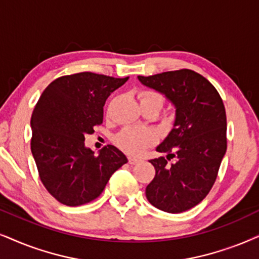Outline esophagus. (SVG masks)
I'll use <instances>...</instances> for the list:
<instances>
[{
    "label": "esophagus",
    "mask_w": 259,
    "mask_h": 259,
    "mask_svg": "<svg viewBox=\"0 0 259 259\" xmlns=\"http://www.w3.org/2000/svg\"><path fill=\"white\" fill-rule=\"evenodd\" d=\"M127 160H129V163H130V165H135V163L140 162V159H137V158H133V156H129V158H127Z\"/></svg>",
    "instance_id": "34e87169"
}]
</instances>
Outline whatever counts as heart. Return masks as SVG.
<instances>
[{"instance_id": "obj_1", "label": "heart", "mask_w": 259, "mask_h": 259, "mask_svg": "<svg viewBox=\"0 0 259 259\" xmlns=\"http://www.w3.org/2000/svg\"><path fill=\"white\" fill-rule=\"evenodd\" d=\"M139 98L140 101L156 99L159 101L160 107L162 105V97L156 92L143 91L139 94ZM154 141H155V135L152 132L147 129H137V127H125L114 137L116 145L132 155H139L147 147L153 145Z\"/></svg>"}]
</instances>
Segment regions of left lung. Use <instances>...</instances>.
<instances>
[{
  "label": "left lung",
  "mask_w": 259,
  "mask_h": 259,
  "mask_svg": "<svg viewBox=\"0 0 259 259\" xmlns=\"http://www.w3.org/2000/svg\"><path fill=\"white\" fill-rule=\"evenodd\" d=\"M137 78L163 94L176 109L172 130L156 147V152L167 155L149 160L155 177L147 185L146 197L162 211L189 210L209 194L227 149L224 103L217 88L194 70ZM173 157L176 162L169 165Z\"/></svg>",
  "instance_id": "obj_1"
}]
</instances>
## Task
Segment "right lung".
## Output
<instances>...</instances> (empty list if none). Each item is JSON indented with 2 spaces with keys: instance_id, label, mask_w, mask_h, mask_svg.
I'll return each mask as SVG.
<instances>
[{
  "instance_id": "add662e5",
  "label": "right lung",
  "mask_w": 259,
  "mask_h": 259,
  "mask_svg": "<svg viewBox=\"0 0 259 259\" xmlns=\"http://www.w3.org/2000/svg\"><path fill=\"white\" fill-rule=\"evenodd\" d=\"M127 78L90 71L67 75L39 98L31 118V152L45 189L62 204L76 207L96 199L127 162L114 146L98 155L84 146V136L103 123L106 99Z\"/></svg>"
}]
</instances>
